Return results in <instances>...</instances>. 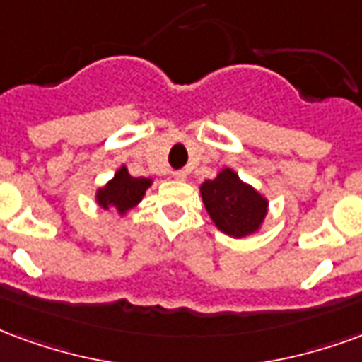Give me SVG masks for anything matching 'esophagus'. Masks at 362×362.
Segmentation results:
<instances>
[{
  "label": "esophagus",
  "mask_w": 362,
  "mask_h": 362,
  "mask_svg": "<svg viewBox=\"0 0 362 362\" xmlns=\"http://www.w3.org/2000/svg\"><path fill=\"white\" fill-rule=\"evenodd\" d=\"M173 177L179 179V181H183V179H187V171H185V170L173 171Z\"/></svg>",
  "instance_id": "1"
}]
</instances>
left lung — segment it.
I'll return each mask as SVG.
<instances>
[{"label":"left lung","mask_w":362,"mask_h":362,"mask_svg":"<svg viewBox=\"0 0 362 362\" xmlns=\"http://www.w3.org/2000/svg\"><path fill=\"white\" fill-rule=\"evenodd\" d=\"M200 192L214 223L228 235H249L264 220L268 202L250 185L243 183L235 171H220L218 177L202 183Z\"/></svg>","instance_id":"left-lung-1"}]
</instances>
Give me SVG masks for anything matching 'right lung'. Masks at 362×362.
<instances>
[{"label": "right lung", "mask_w": 362, "mask_h": 362, "mask_svg": "<svg viewBox=\"0 0 362 362\" xmlns=\"http://www.w3.org/2000/svg\"><path fill=\"white\" fill-rule=\"evenodd\" d=\"M150 179L133 177L127 168H121L115 177L105 185L104 189L98 191V204L102 208H115L117 212H127L144 197V192L150 187Z\"/></svg>", "instance_id": "right-lung-1"}]
</instances>
